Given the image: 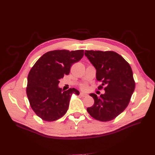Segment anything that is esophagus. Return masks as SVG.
Instances as JSON below:
<instances>
[{"label": "esophagus", "mask_w": 155, "mask_h": 155, "mask_svg": "<svg viewBox=\"0 0 155 155\" xmlns=\"http://www.w3.org/2000/svg\"><path fill=\"white\" fill-rule=\"evenodd\" d=\"M80 95L83 97H87L88 95V94H86V93H84V92H80Z\"/></svg>", "instance_id": "esophagus-1"}]
</instances>
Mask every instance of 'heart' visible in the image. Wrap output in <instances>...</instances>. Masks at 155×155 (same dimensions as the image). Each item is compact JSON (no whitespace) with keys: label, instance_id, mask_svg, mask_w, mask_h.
<instances>
[{"label":"heart","instance_id":"heart-1","mask_svg":"<svg viewBox=\"0 0 155 155\" xmlns=\"http://www.w3.org/2000/svg\"><path fill=\"white\" fill-rule=\"evenodd\" d=\"M82 88L83 90H86V89H87V86L86 85H84L82 86Z\"/></svg>","mask_w":155,"mask_h":155}]
</instances>
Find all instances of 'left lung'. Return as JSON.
<instances>
[{
    "instance_id": "8db88e82",
    "label": "left lung",
    "mask_w": 155,
    "mask_h": 155,
    "mask_svg": "<svg viewBox=\"0 0 155 155\" xmlns=\"http://www.w3.org/2000/svg\"><path fill=\"white\" fill-rule=\"evenodd\" d=\"M85 55L96 69V79L105 86L99 97L90 95L94 104L87 109L93 118L103 122L115 119L128 105L135 88L133 73L129 64L114 51L86 50Z\"/></svg>"
}]
</instances>
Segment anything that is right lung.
<instances>
[{"label": "right lung", "instance_id": "obj_1", "mask_svg": "<svg viewBox=\"0 0 155 155\" xmlns=\"http://www.w3.org/2000/svg\"><path fill=\"white\" fill-rule=\"evenodd\" d=\"M83 50H54L44 54L31 69L26 93L32 109L45 121H54L66 114L73 94L80 92L72 88L66 91L58 87L59 80L68 75L71 66L81 59Z\"/></svg>", "mask_w": 155, "mask_h": 155}]
</instances>
